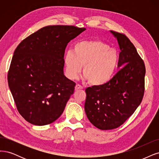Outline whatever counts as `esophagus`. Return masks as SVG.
I'll return each mask as SVG.
<instances>
[{
  "label": "esophagus",
  "mask_w": 159,
  "mask_h": 159,
  "mask_svg": "<svg viewBox=\"0 0 159 159\" xmlns=\"http://www.w3.org/2000/svg\"><path fill=\"white\" fill-rule=\"evenodd\" d=\"M83 89V87L81 85H80L79 84H77L75 86V90H79Z\"/></svg>",
  "instance_id": "34e87169"
}]
</instances>
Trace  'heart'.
Returning a JSON list of instances; mask_svg holds the SVG:
<instances>
[{
  "label": "heart",
  "instance_id": "heart-1",
  "mask_svg": "<svg viewBox=\"0 0 159 159\" xmlns=\"http://www.w3.org/2000/svg\"><path fill=\"white\" fill-rule=\"evenodd\" d=\"M66 74L70 79L77 77L83 68L85 79L94 86L104 85L113 76L118 62L116 51L100 40L76 43L73 52L65 55Z\"/></svg>",
  "mask_w": 159,
  "mask_h": 159
}]
</instances>
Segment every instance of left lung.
Segmentation results:
<instances>
[{
    "label": "left lung",
    "instance_id": "1",
    "mask_svg": "<svg viewBox=\"0 0 159 159\" xmlns=\"http://www.w3.org/2000/svg\"><path fill=\"white\" fill-rule=\"evenodd\" d=\"M117 38L121 67L110 81L85 90L87 117L102 130L120 127L134 113L145 92V66L134 45L124 34L110 30Z\"/></svg>",
    "mask_w": 159,
    "mask_h": 159
}]
</instances>
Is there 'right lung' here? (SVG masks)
Wrapping results in <instances>:
<instances>
[{
	"label": "right lung",
	"mask_w": 159,
	"mask_h": 159,
	"mask_svg": "<svg viewBox=\"0 0 159 159\" xmlns=\"http://www.w3.org/2000/svg\"><path fill=\"white\" fill-rule=\"evenodd\" d=\"M85 30L48 25L22 40L15 49L8 86L20 114L30 124L48 125L62 114L76 85L63 73L65 48Z\"/></svg>",
	"instance_id": "add662e5"
}]
</instances>
